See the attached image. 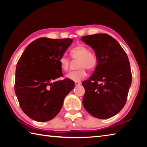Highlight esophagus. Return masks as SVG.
<instances>
[{"mask_svg":"<svg viewBox=\"0 0 147 147\" xmlns=\"http://www.w3.org/2000/svg\"><path fill=\"white\" fill-rule=\"evenodd\" d=\"M74 84H75V86H80L81 84V82H74Z\"/></svg>","mask_w":147,"mask_h":147,"instance_id":"34e87169","label":"esophagus"}]
</instances>
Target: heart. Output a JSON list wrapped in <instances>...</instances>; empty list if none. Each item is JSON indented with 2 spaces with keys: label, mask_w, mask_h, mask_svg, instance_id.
Instances as JSON below:
<instances>
[{
  "label": "heart",
  "mask_w": 147,
  "mask_h": 147,
  "mask_svg": "<svg viewBox=\"0 0 147 147\" xmlns=\"http://www.w3.org/2000/svg\"><path fill=\"white\" fill-rule=\"evenodd\" d=\"M72 58L74 60H79L77 65L78 70L70 72L66 75L68 79L74 82H80L87 75L86 69L93 71L97 65V57L93 52L89 51L88 47L79 45L72 49L70 51ZM59 64L62 71L67 72L70 67V60L65 56H61L59 59Z\"/></svg>",
  "instance_id": "1"
}]
</instances>
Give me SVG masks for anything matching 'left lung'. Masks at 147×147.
Listing matches in <instances>:
<instances>
[{
    "mask_svg": "<svg viewBox=\"0 0 147 147\" xmlns=\"http://www.w3.org/2000/svg\"><path fill=\"white\" fill-rule=\"evenodd\" d=\"M81 40L94 50L98 60L93 74L82 82L83 106L94 117H112L125 105L131 84L127 54L107 34L83 36Z\"/></svg>",
    "mask_w": 147,
    "mask_h": 147,
    "instance_id": "left-lung-1",
    "label": "left lung"
}]
</instances>
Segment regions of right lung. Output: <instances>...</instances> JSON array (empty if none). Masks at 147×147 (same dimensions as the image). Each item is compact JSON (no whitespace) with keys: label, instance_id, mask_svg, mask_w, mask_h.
I'll list each match as a JSON object with an SVG mask.
<instances>
[{"label":"right lung","instance_id":"right-lung-1","mask_svg":"<svg viewBox=\"0 0 147 147\" xmlns=\"http://www.w3.org/2000/svg\"><path fill=\"white\" fill-rule=\"evenodd\" d=\"M73 39L41 38L30 43L17 62L15 93L20 107L30 118L38 122L58 115L65 96L74 88L73 80L63 76L59 59Z\"/></svg>","mask_w":147,"mask_h":147}]
</instances>
